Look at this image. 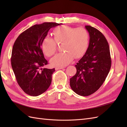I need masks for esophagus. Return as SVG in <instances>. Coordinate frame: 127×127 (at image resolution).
Wrapping results in <instances>:
<instances>
[{
    "label": "esophagus",
    "mask_w": 127,
    "mask_h": 127,
    "mask_svg": "<svg viewBox=\"0 0 127 127\" xmlns=\"http://www.w3.org/2000/svg\"><path fill=\"white\" fill-rule=\"evenodd\" d=\"M64 67H56L55 68V69L56 70H59V69H64Z\"/></svg>",
    "instance_id": "esophagus-1"
}]
</instances>
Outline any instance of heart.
I'll use <instances>...</instances> for the list:
<instances>
[{
  "label": "heart",
  "mask_w": 127,
  "mask_h": 127,
  "mask_svg": "<svg viewBox=\"0 0 127 127\" xmlns=\"http://www.w3.org/2000/svg\"><path fill=\"white\" fill-rule=\"evenodd\" d=\"M53 38L46 36L42 42V50L47 57H51L57 50V43H63V50L50 60L53 66L62 67L70 64L75 58L82 57L89 45V34L84 28L58 26L53 30Z\"/></svg>",
  "instance_id": "b5f03b06"
}]
</instances>
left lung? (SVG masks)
<instances>
[{"mask_svg": "<svg viewBox=\"0 0 127 127\" xmlns=\"http://www.w3.org/2000/svg\"><path fill=\"white\" fill-rule=\"evenodd\" d=\"M85 29L90 35L88 48L75 65L76 74L70 79L72 91L80 96L94 93L105 81L111 66L109 45L98 30L90 25Z\"/></svg>", "mask_w": 127, "mask_h": 127, "instance_id": "obj_1", "label": "left lung"}]
</instances>
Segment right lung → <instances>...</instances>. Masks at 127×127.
Here are the masks:
<instances>
[{
    "label": "right lung",
    "instance_id": "right-lung-1",
    "mask_svg": "<svg viewBox=\"0 0 127 127\" xmlns=\"http://www.w3.org/2000/svg\"><path fill=\"white\" fill-rule=\"evenodd\" d=\"M58 23L44 22L22 33L14 44L11 64L17 82L25 93L37 96L48 90L55 69L43 68L48 64L41 48L50 29Z\"/></svg>",
    "mask_w": 127,
    "mask_h": 127
}]
</instances>
